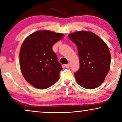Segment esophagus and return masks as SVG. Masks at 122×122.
<instances>
[{
    "label": "esophagus",
    "instance_id": "obj_1",
    "mask_svg": "<svg viewBox=\"0 0 122 122\" xmlns=\"http://www.w3.org/2000/svg\"><path fill=\"white\" fill-rule=\"evenodd\" d=\"M65 66H66V68H69V66H70V63H68V64H66L65 65Z\"/></svg>",
    "mask_w": 122,
    "mask_h": 122
}]
</instances>
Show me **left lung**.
<instances>
[{
  "mask_svg": "<svg viewBox=\"0 0 122 122\" xmlns=\"http://www.w3.org/2000/svg\"><path fill=\"white\" fill-rule=\"evenodd\" d=\"M68 37L78 48L80 68L74 73L76 81L86 89L98 87L104 81L111 66L108 46L90 31H77L70 33Z\"/></svg>",
  "mask_w": 122,
  "mask_h": 122,
  "instance_id": "left-lung-1",
  "label": "left lung"
}]
</instances>
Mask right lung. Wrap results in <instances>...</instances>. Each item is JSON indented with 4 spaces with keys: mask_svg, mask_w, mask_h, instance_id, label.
Wrapping results in <instances>:
<instances>
[{
    "mask_svg": "<svg viewBox=\"0 0 122 122\" xmlns=\"http://www.w3.org/2000/svg\"><path fill=\"white\" fill-rule=\"evenodd\" d=\"M62 33L48 30H38L28 36L21 44L20 68L25 79L37 89H46L59 78L61 69L52 46L63 39Z\"/></svg>",
    "mask_w": 122,
    "mask_h": 122,
    "instance_id": "add662e5",
    "label": "right lung"
}]
</instances>
